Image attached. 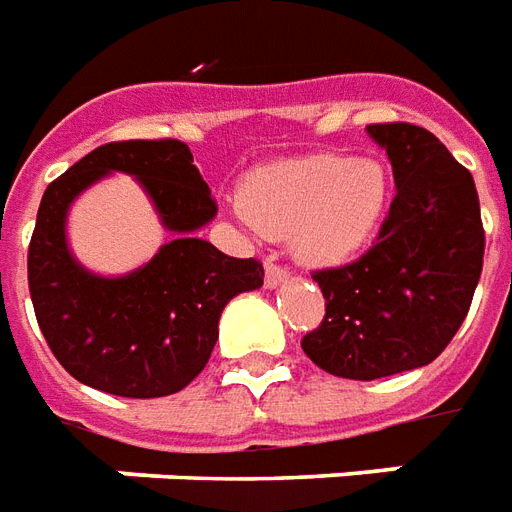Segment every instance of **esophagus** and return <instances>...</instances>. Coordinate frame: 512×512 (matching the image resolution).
<instances>
[{"mask_svg":"<svg viewBox=\"0 0 512 512\" xmlns=\"http://www.w3.org/2000/svg\"><path fill=\"white\" fill-rule=\"evenodd\" d=\"M290 279V271L285 266H279L274 257H266V287L282 285Z\"/></svg>","mask_w":512,"mask_h":512,"instance_id":"esophagus-1","label":"esophagus"}]
</instances>
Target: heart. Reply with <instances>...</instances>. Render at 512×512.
Listing matches in <instances>:
<instances>
[{"label":"heart","instance_id":"obj_1","mask_svg":"<svg viewBox=\"0 0 512 512\" xmlns=\"http://www.w3.org/2000/svg\"><path fill=\"white\" fill-rule=\"evenodd\" d=\"M238 206L260 233L290 238L304 263L333 266L377 236L391 206V176L372 157L304 154L252 170Z\"/></svg>","mask_w":512,"mask_h":512}]
</instances>
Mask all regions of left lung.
<instances>
[{
  "label": "left lung",
  "mask_w": 512,
  "mask_h": 512,
  "mask_svg": "<svg viewBox=\"0 0 512 512\" xmlns=\"http://www.w3.org/2000/svg\"><path fill=\"white\" fill-rule=\"evenodd\" d=\"M366 130L388 151L396 198L369 252L314 271L325 317L301 339L320 369L347 380L434 361L467 317L486 249L472 173L437 135L407 121Z\"/></svg>",
  "instance_id": "obj_1"
}]
</instances>
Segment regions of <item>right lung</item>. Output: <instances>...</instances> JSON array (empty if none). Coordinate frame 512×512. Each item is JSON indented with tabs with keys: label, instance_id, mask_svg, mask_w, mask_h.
Wrapping results in <instances>:
<instances>
[{
	"label": "right lung",
	"instance_id": "1",
	"mask_svg": "<svg viewBox=\"0 0 512 512\" xmlns=\"http://www.w3.org/2000/svg\"><path fill=\"white\" fill-rule=\"evenodd\" d=\"M111 169L141 181L177 238L138 272L105 280L74 263L63 219L82 189ZM214 217L217 203L192 151L173 138L105 143L48 184L29 241V293L45 342L75 380L113 396L157 399L206 369L227 301L263 285L260 260L230 257L195 236Z\"/></svg>",
	"mask_w": 512,
	"mask_h": 512
}]
</instances>
